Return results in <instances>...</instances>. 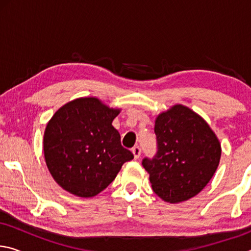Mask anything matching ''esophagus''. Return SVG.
Here are the masks:
<instances>
[{"mask_svg": "<svg viewBox=\"0 0 251 251\" xmlns=\"http://www.w3.org/2000/svg\"><path fill=\"white\" fill-rule=\"evenodd\" d=\"M131 151H133V155H134V158L135 159H138L139 157H141L142 151H141V148H139L138 146H135L133 150H131Z\"/></svg>", "mask_w": 251, "mask_h": 251, "instance_id": "esophagus-1", "label": "esophagus"}]
</instances>
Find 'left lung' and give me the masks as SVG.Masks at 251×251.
<instances>
[{
  "instance_id": "left-lung-1",
  "label": "left lung",
  "mask_w": 251,
  "mask_h": 251,
  "mask_svg": "<svg viewBox=\"0 0 251 251\" xmlns=\"http://www.w3.org/2000/svg\"><path fill=\"white\" fill-rule=\"evenodd\" d=\"M157 152L143 166L157 196L172 203L188 201L205 188L217 169L222 146L209 125L177 104L155 121Z\"/></svg>"
}]
</instances>
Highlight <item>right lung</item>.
<instances>
[{"mask_svg":"<svg viewBox=\"0 0 251 251\" xmlns=\"http://www.w3.org/2000/svg\"><path fill=\"white\" fill-rule=\"evenodd\" d=\"M121 109L96 97L76 99L62 106L46 125L43 150L54 180L78 197H94L134 158L112 125Z\"/></svg>","mask_w":251,"mask_h":251,"instance_id":"1","label":"right lung"}]
</instances>
